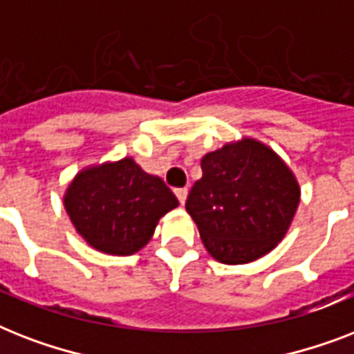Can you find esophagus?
<instances>
[{
	"instance_id": "1",
	"label": "esophagus",
	"mask_w": 354,
	"mask_h": 354,
	"mask_svg": "<svg viewBox=\"0 0 354 354\" xmlns=\"http://www.w3.org/2000/svg\"><path fill=\"white\" fill-rule=\"evenodd\" d=\"M187 189L185 187H182V189H176V191H174V194H176V198H178V202H180V204H185V200H187Z\"/></svg>"
}]
</instances>
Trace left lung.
<instances>
[{"label": "left lung", "instance_id": "obj_1", "mask_svg": "<svg viewBox=\"0 0 354 354\" xmlns=\"http://www.w3.org/2000/svg\"><path fill=\"white\" fill-rule=\"evenodd\" d=\"M297 204L299 187L290 169L274 150L244 139L202 158V178L185 209L216 261L242 264L275 248Z\"/></svg>", "mask_w": 354, "mask_h": 354}]
</instances>
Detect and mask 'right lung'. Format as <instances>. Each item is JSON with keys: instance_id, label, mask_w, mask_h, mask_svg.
Segmentation results:
<instances>
[{"instance_id": "add662e5", "label": "right lung", "mask_w": 354, "mask_h": 354, "mask_svg": "<svg viewBox=\"0 0 354 354\" xmlns=\"http://www.w3.org/2000/svg\"><path fill=\"white\" fill-rule=\"evenodd\" d=\"M64 205L77 232L95 250L132 255L150 241L158 221L178 200L161 178L124 158L79 172Z\"/></svg>"}]
</instances>
